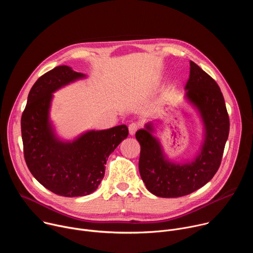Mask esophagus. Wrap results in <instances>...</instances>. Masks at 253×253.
<instances>
[{
  "label": "esophagus",
  "mask_w": 253,
  "mask_h": 253,
  "mask_svg": "<svg viewBox=\"0 0 253 253\" xmlns=\"http://www.w3.org/2000/svg\"><path fill=\"white\" fill-rule=\"evenodd\" d=\"M138 128H139V125H138L137 123H131V124L129 125V127H128V129H129V134H130L131 136H133V135L136 133V131L138 130Z\"/></svg>",
  "instance_id": "esophagus-1"
}]
</instances>
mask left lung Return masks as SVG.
I'll list each match as a JSON object with an SVG mask.
<instances>
[{"label": "left lung", "mask_w": 253, "mask_h": 253, "mask_svg": "<svg viewBox=\"0 0 253 253\" xmlns=\"http://www.w3.org/2000/svg\"><path fill=\"white\" fill-rule=\"evenodd\" d=\"M185 99L198 111L203 124V141L191 161L178 163L165 155L153 123L136 132L141 151L139 172L154 195L175 198L204 186L217 172L229 134V117L219 86L198 65L190 61Z\"/></svg>", "instance_id": "obj_1"}]
</instances>
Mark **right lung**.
<instances>
[{
  "mask_svg": "<svg viewBox=\"0 0 253 253\" xmlns=\"http://www.w3.org/2000/svg\"><path fill=\"white\" fill-rule=\"evenodd\" d=\"M84 78L65 65L47 72L32 87L21 119L30 172L45 188L65 197L93 193L104 177L108 157L128 136L126 125L89 130L72 141L56 135L50 121L53 93Z\"/></svg>",
  "mask_w": 253,
  "mask_h": 253,
  "instance_id": "1",
  "label": "right lung"
}]
</instances>
